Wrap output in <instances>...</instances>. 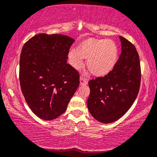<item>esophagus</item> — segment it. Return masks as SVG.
Masks as SVG:
<instances>
[{
	"mask_svg": "<svg viewBox=\"0 0 157 157\" xmlns=\"http://www.w3.org/2000/svg\"><path fill=\"white\" fill-rule=\"evenodd\" d=\"M80 84L82 86L87 85V79H85L84 78H83V77H81V78H80Z\"/></svg>",
	"mask_w": 157,
	"mask_h": 157,
	"instance_id": "1",
	"label": "esophagus"
}]
</instances>
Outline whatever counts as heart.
Wrapping results in <instances>:
<instances>
[{
    "instance_id": "heart-1",
    "label": "heart",
    "mask_w": 157,
    "mask_h": 157,
    "mask_svg": "<svg viewBox=\"0 0 157 157\" xmlns=\"http://www.w3.org/2000/svg\"><path fill=\"white\" fill-rule=\"evenodd\" d=\"M87 59L88 69L96 76H105L113 69L118 59V49L113 41L107 39L84 40L76 50L68 52V59L73 68L78 70Z\"/></svg>"
}]
</instances>
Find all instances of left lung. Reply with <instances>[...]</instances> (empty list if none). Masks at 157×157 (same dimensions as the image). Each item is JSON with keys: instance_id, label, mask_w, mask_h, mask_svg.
<instances>
[{"instance_id": "obj_1", "label": "left lung", "mask_w": 157, "mask_h": 157, "mask_svg": "<svg viewBox=\"0 0 157 157\" xmlns=\"http://www.w3.org/2000/svg\"><path fill=\"white\" fill-rule=\"evenodd\" d=\"M121 52L113 69L104 77L88 82L87 107L101 123L113 122L126 113L134 102L141 82L140 57L133 44L119 36Z\"/></svg>"}]
</instances>
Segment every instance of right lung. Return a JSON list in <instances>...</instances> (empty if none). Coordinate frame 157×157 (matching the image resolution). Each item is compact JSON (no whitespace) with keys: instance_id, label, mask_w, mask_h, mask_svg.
<instances>
[{"instance_id":"obj_1","label":"right lung","mask_w":157,"mask_h":157,"mask_svg":"<svg viewBox=\"0 0 157 157\" xmlns=\"http://www.w3.org/2000/svg\"><path fill=\"white\" fill-rule=\"evenodd\" d=\"M74 41L64 35L41 33L22 48L21 88L32 111L44 120H52L64 113L79 85L78 71L67 63Z\"/></svg>"}]
</instances>
